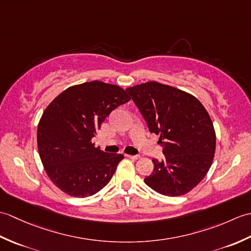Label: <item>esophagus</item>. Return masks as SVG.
Returning a JSON list of instances; mask_svg holds the SVG:
<instances>
[{"label":"esophagus","mask_w":251,"mask_h":251,"mask_svg":"<svg viewBox=\"0 0 251 251\" xmlns=\"http://www.w3.org/2000/svg\"><path fill=\"white\" fill-rule=\"evenodd\" d=\"M126 157H128V158H130V159H138L140 156H139V155H128V154H127Z\"/></svg>","instance_id":"obj_1"}]
</instances>
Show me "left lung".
I'll use <instances>...</instances> for the list:
<instances>
[{"label":"left lung","mask_w":251,"mask_h":251,"mask_svg":"<svg viewBox=\"0 0 251 251\" xmlns=\"http://www.w3.org/2000/svg\"><path fill=\"white\" fill-rule=\"evenodd\" d=\"M150 132L159 135L163 161L154 158L145 182L166 196H180L199 184L216 150L210 116L194 96L168 85L148 82L126 89Z\"/></svg>","instance_id":"left-lung-1"}]
</instances>
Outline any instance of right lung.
<instances>
[{"mask_svg": "<svg viewBox=\"0 0 251 251\" xmlns=\"http://www.w3.org/2000/svg\"><path fill=\"white\" fill-rule=\"evenodd\" d=\"M129 100L120 86L93 81L69 87L51 101L37 126V149L57 188L87 197L109 183L124 155L101 151L92 139L111 112Z\"/></svg>", "mask_w": 251, "mask_h": 251, "instance_id": "add662e5", "label": "right lung"}]
</instances>
